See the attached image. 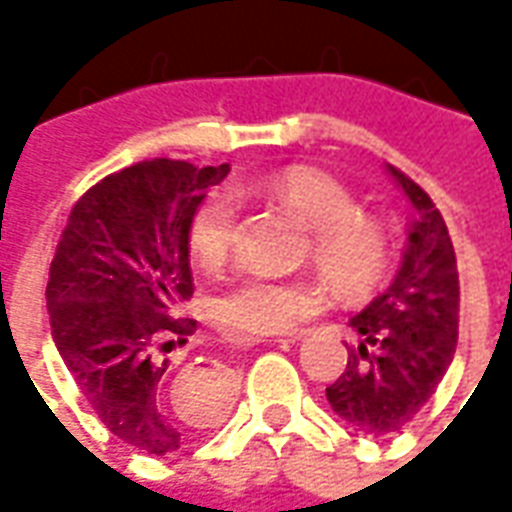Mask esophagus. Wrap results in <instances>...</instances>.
I'll return each instance as SVG.
<instances>
[{"label": "esophagus", "instance_id": "esophagus-1", "mask_svg": "<svg viewBox=\"0 0 512 512\" xmlns=\"http://www.w3.org/2000/svg\"><path fill=\"white\" fill-rule=\"evenodd\" d=\"M301 337H307V332H299V334H290L288 340H290V343H296V340H301ZM277 343H279V340H277Z\"/></svg>", "mask_w": 512, "mask_h": 512}]
</instances>
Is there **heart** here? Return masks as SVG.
<instances>
[{"label":"heart","mask_w":512,"mask_h":512,"mask_svg":"<svg viewBox=\"0 0 512 512\" xmlns=\"http://www.w3.org/2000/svg\"><path fill=\"white\" fill-rule=\"evenodd\" d=\"M263 194L310 227V263L343 299H362L378 288L389 266L384 224L362 216L354 194L315 167H288L263 180ZM238 202L213 191L189 224V249L202 268L222 266L233 249ZM318 307V293L301 282L252 277L216 299V321L230 334L263 337L290 332Z\"/></svg>","instance_id":"obj_1"}]
</instances>
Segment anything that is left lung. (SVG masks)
Masks as SVG:
<instances>
[{"mask_svg":"<svg viewBox=\"0 0 512 512\" xmlns=\"http://www.w3.org/2000/svg\"><path fill=\"white\" fill-rule=\"evenodd\" d=\"M414 208L392 285L351 318L359 345L343 376L326 386L337 417L381 439L406 428L428 403L458 345V263L447 224L425 191L386 164Z\"/></svg>","mask_w":512,"mask_h":512,"instance_id":"obj_1","label":"left lung"}]
</instances>
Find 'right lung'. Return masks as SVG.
Wrapping results in <instances>:
<instances>
[{
    "label": "right lung",
    "mask_w": 512,
    "mask_h": 512,
    "mask_svg": "<svg viewBox=\"0 0 512 512\" xmlns=\"http://www.w3.org/2000/svg\"><path fill=\"white\" fill-rule=\"evenodd\" d=\"M230 164L153 158L106 175L73 205L46 285L51 337L84 400L117 439L178 452L213 428L230 403V373L205 367L169 392L167 354L197 321L189 224Z\"/></svg>",
    "instance_id": "right-lung-1"
}]
</instances>
